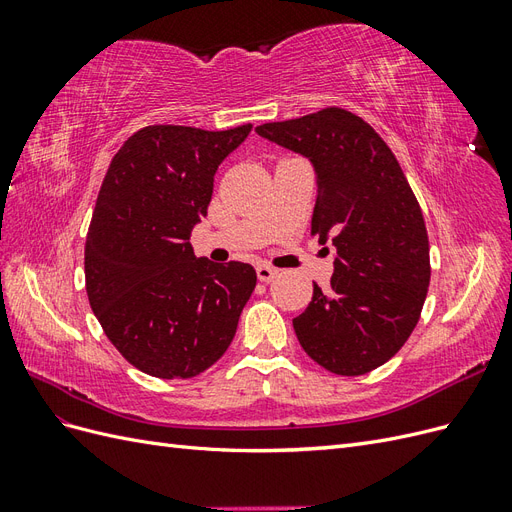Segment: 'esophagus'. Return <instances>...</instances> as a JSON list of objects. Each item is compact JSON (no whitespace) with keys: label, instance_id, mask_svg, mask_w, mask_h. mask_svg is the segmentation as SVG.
<instances>
[{"label":"esophagus","instance_id":"1","mask_svg":"<svg viewBox=\"0 0 512 512\" xmlns=\"http://www.w3.org/2000/svg\"><path fill=\"white\" fill-rule=\"evenodd\" d=\"M256 275H258L260 282H271L273 277L277 275V269H273L271 265H265V262H262V265L256 267Z\"/></svg>","mask_w":512,"mask_h":512}]
</instances>
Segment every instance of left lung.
<instances>
[{
  "instance_id": "left-lung-1",
  "label": "left lung",
  "mask_w": 512,
  "mask_h": 512,
  "mask_svg": "<svg viewBox=\"0 0 512 512\" xmlns=\"http://www.w3.org/2000/svg\"><path fill=\"white\" fill-rule=\"evenodd\" d=\"M256 132L314 164L312 235L337 254L331 288L314 284L294 333L324 369L363 376L395 356L421 318L431 277L423 211L389 145L344 108Z\"/></svg>"
}]
</instances>
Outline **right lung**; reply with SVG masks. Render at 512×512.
<instances>
[{"instance_id":"right-lung-1","label":"right lung","mask_w":512,"mask_h":512,"mask_svg":"<svg viewBox=\"0 0 512 512\" xmlns=\"http://www.w3.org/2000/svg\"><path fill=\"white\" fill-rule=\"evenodd\" d=\"M250 130L147 126L106 170L85 243V288L111 344L149 376L203 374L230 346L252 297V265L196 258L190 243L215 170Z\"/></svg>"}]
</instances>
